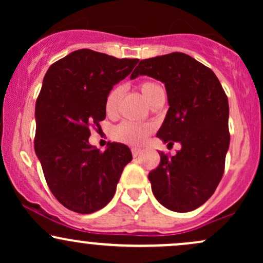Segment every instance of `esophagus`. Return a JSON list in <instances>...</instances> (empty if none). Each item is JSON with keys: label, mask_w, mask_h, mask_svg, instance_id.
Segmentation results:
<instances>
[{"label": "esophagus", "mask_w": 263, "mask_h": 263, "mask_svg": "<svg viewBox=\"0 0 263 263\" xmlns=\"http://www.w3.org/2000/svg\"><path fill=\"white\" fill-rule=\"evenodd\" d=\"M131 151H132V156H134V157H138L142 153V149L141 148H136V147H134V148H132Z\"/></svg>", "instance_id": "34e87169"}]
</instances>
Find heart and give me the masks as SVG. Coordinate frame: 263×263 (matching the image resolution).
Returning a JSON list of instances; mask_svg holds the SVG:
<instances>
[{
    "instance_id": "obj_1",
    "label": "heart",
    "mask_w": 263,
    "mask_h": 263,
    "mask_svg": "<svg viewBox=\"0 0 263 263\" xmlns=\"http://www.w3.org/2000/svg\"><path fill=\"white\" fill-rule=\"evenodd\" d=\"M140 91L146 101L149 105L156 102L158 99L165 96L164 87L157 81H143L140 84ZM122 98V87L116 86L108 92L106 101H105V110H106L107 115H115L119 110L120 101ZM152 125L149 123H138V122H131L125 121L120 123L117 127L114 129V137L116 140L126 142L128 144H134V146H138L142 144L147 140L151 132H152Z\"/></svg>"
}]
</instances>
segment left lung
Masks as SVG:
<instances>
[{
    "label": "left lung",
    "mask_w": 263,
    "mask_h": 263,
    "mask_svg": "<svg viewBox=\"0 0 263 263\" xmlns=\"http://www.w3.org/2000/svg\"><path fill=\"white\" fill-rule=\"evenodd\" d=\"M147 75L164 84L165 119L157 137L182 148L148 174L153 195L163 206L188 213L203 205L221 180L230 144L229 102L211 69L184 53L141 60L131 79Z\"/></svg>",
    "instance_id": "1"
}]
</instances>
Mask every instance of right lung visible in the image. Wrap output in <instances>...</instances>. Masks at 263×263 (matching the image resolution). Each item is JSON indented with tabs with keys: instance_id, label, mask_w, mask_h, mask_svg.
I'll return each mask as SVG.
<instances>
[{
	"instance_id": "obj_1",
	"label": "right lung",
	"mask_w": 263,
	"mask_h": 263,
	"mask_svg": "<svg viewBox=\"0 0 263 263\" xmlns=\"http://www.w3.org/2000/svg\"><path fill=\"white\" fill-rule=\"evenodd\" d=\"M138 59H117L79 49L50 65L35 102L34 151L48 186L60 204L91 214L110 203L131 151L108 142L100 152L89 143L90 126L106 117L105 101Z\"/></svg>"
}]
</instances>
